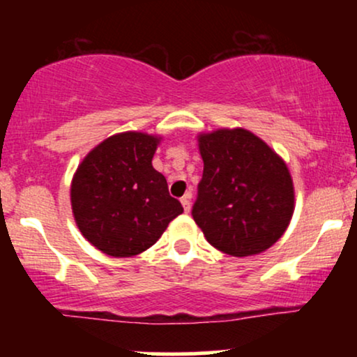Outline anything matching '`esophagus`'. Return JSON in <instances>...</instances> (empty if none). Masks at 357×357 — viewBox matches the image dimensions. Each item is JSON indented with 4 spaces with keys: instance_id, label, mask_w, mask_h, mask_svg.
Listing matches in <instances>:
<instances>
[{
    "instance_id": "obj_1",
    "label": "esophagus",
    "mask_w": 357,
    "mask_h": 357,
    "mask_svg": "<svg viewBox=\"0 0 357 357\" xmlns=\"http://www.w3.org/2000/svg\"><path fill=\"white\" fill-rule=\"evenodd\" d=\"M191 192L190 191H188L186 192V195H184L183 196V198H181V204H183V208H184V211H190V208H191Z\"/></svg>"
}]
</instances>
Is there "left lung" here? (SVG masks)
Instances as JSON below:
<instances>
[{
    "mask_svg": "<svg viewBox=\"0 0 357 357\" xmlns=\"http://www.w3.org/2000/svg\"><path fill=\"white\" fill-rule=\"evenodd\" d=\"M203 178L192 218L231 257L258 255L284 235L296 191L284 159L243 127L198 134Z\"/></svg>",
    "mask_w": 357,
    "mask_h": 357,
    "instance_id": "8db88e82",
    "label": "left lung"
}]
</instances>
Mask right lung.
<instances>
[{
  "mask_svg": "<svg viewBox=\"0 0 357 357\" xmlns=\"http://www.w3.org/2000/svg\"><path fill=\"white\" fill-rule=\"evenodd\" d=\"M161 136L127 130L93 147L70 184L72 213L84 238L114 258L134 257L161 238L183 206L153 167Z\"/></svg>",
  "mask_w": 357,
  "mask_h": 357,
  "instance_id": "right-lung-1",
  "label": "right lung"
}]
</instances>
